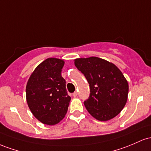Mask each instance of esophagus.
Listing matches in <instances>:
<instances>
[{"label": "esophagus", "mask_w": 151, "mask_h": 151, "mask_svg": "<svg viewBox=\"0 0 151 151\" xmlns=\"http://www.w3.org/2000/svg\"><path fill=\"white\" fill-rule=\"evenodd\" d=\"M77 96H78V92L77 91H75V92L73 93V97H76Z\"/></svg>", "instance_id": "1"}]
</instances>
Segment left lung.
I'll list each match as a JSON object with an SVG mask.
<instances>
[{"mask_svg": "<svg viewBox=\"0 0 151 151\" xmlns=\"http://www.w3.org/2000/svg\"><path fill=\"white\" fill-rule=\"evenodd\" d=\"M74 63L89 83L84 105L90 114L101 121L119 114L128 99V83L118 67L98 57L77 58Z\"/></svg>", "mask_w": 151, "mask_h": 151, "instance_id": "left-lung-1", "label": "left lung"}]
</instances>
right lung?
I'll return each mask as SVG.
<instances>
[{
    "instance_id": "1",
    "label": "right lung",
    "mask_w": 151,
    "mask_h": 151,
    "mask_svg": "<svg viewBox=\"0 0 151 151\" xmlns=\"http://www.w3.org/2000/svg\"><path fill=\"white\" fill-rule=\"evenodd\" d=\"M61 59L49 58L35 68L26 85V101L30 111L43 124L58 123L66 114L71 98L62 77Z\"/></svg>"
}]
</instances>
